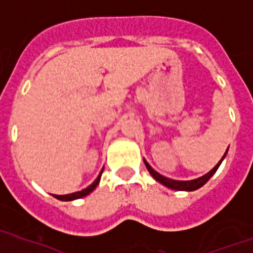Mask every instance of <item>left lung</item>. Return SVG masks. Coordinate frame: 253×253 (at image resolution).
<instances>
[{
  "mask_svg": "<svg viewBox=\"0 0 253 253\" xmlns=\"http://www.w3.org/2000/svg\"><path fill=\"white\" fill-rule=\"evenodd\" d=\"M228 150V149H227ZM227 152L224 153V156L222 157V160L216 164V165L212 168V169L209 171L207 174H205V175H202V177L197 178V179H191V181H175V179H170V178H166L164 177V175H161L160 173H157L156 170L152 168V166L149 165L148 162L145 161V166H146V169L149 170V173L152 174V177L156 179V181H158L160 183H162L164 186H166V187H169V189H173V190H179V191H194V190L199 189V187H202V186L205 185L209 179H210L212 175L215 174V171L218 170V168L220 166V164H222V161L224 160V157H226Z\"/></svg>",
  "mask_w": 253,
  "mask_h": 253,
  "instance_id": "1",
  "label": "left lung"
}]
</instances>
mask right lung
Listing matches in <instances>:
<instances>
[{
  "instance_id": "obj_1",
  "label": "right lung",
  "mask_w": 253,
  "mask_h": 253,
  "mask_svg": "<svg viewBox=\"0 0 253 253\" xmlns=\"http://www.w3.org/2000/svg\"><path fill=\"white\" fill-rule=\"evenodd\" d=\"M101 173H103V170H101ZM101 173L99 174V177L96 178L92 185L88 186L87 189L82 190V191H76V193L67 194V195H54V197H55L56 199H60V201H75V199H79V198L85 197V195H88L89 193H92V191L96 189V186L99 185L100 177H101Z\"/></svg>"
}]
</instances>
